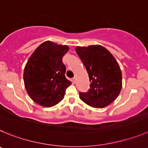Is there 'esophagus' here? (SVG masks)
Returning a JSON list of instances; mask_svg holds the SVG:
<instances>
[{"instance_id":"34e87169","label":"esophagus","mask_w":148,"mask_h":148,"mask_svg":"<svg viewBox=\"0 0 148 148\" xmlns=\"http://www.w3.org/2000/svg\"><path fill=\"white\" fill-rule=\"evenodd\" d=\"M72 82H74V83H75V82H76V78H75V77H74V78L72 79Z\"/></svg>"}]
</instances>
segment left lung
I'll list each match as a JSON object with an SVG mask.
<instances>
[{
  "label": "left lung",
  "instance_id": "8db88e82",
  "mask_svg": "<svg viewBox=\"0 0 148 148\" xmlns=\"http://www.w3.org/2000/svg\"><path fill=\"white\" fill-rule=\"evenodd\" d=\"M75 49L86 66L90 82L89 90L79 93V98L93 108L106 107L115 100L122 89V72L118 62L100 45L77 46Z\"/></svg>",
  "mask_w": 148,
  "mask_h": 148
}]
</instances>
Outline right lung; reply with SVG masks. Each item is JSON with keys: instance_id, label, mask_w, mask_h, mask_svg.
<instances>
[{"instance_id": "right-lung-1", "label": "right lung", "mask_w": 148, "mask_h": 148, "mask_svg": "<svg viewBox=\"0 0 148 148\" xmlns=\"http://www.w3.org/2000/svg\"><path fill=\"white\" fill-rule=\"evenodd\" d=\"M69 50L68 46L46 41L28 60L23 72L25 88L40 106L49 108L59 103L71 84L66 78V66L62 61Z\"/></svg>"}]
</instances>
